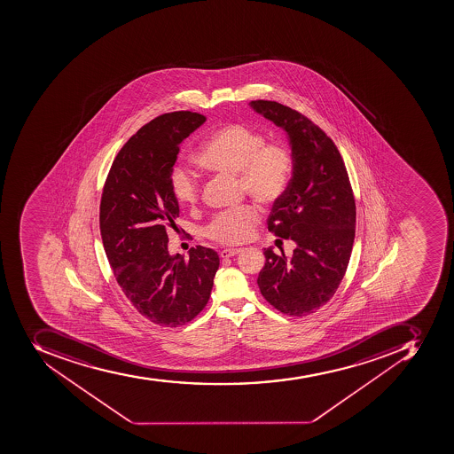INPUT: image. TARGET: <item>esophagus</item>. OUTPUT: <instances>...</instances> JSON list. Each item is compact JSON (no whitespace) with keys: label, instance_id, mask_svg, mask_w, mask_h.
<instances>
[{"label":"esophagus","instance_id":"34e87169","mask_svg":"<svg viewBox=\"0 0 454 454\" xmlns=\"http://www.w3.org/2000/svg\"><path fill=\"white\" fill-rule=\"evenodd\" d=\"M240 248H224V250L220 251V257L222 258H229L232 257V255H237L240 253Z\"/></svg>","mask_w":454,"mask_h":454}]
</instances>
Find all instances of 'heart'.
Masks as SVG:
<instances>
[{
    "instance_id": "1",
    "label": "heart",
    "mask_w": 454,
    "mask_h": 454,
    "mask_svg": "<svg viewBox=\"0 0 454 454\" xmlns=\"http://www.w3.org/2000/svg\"><path fill=\"white\" fill-rule=\"evenodd\" d=\"M197 162L207 170L240 174L241 187L264 206H273L284 192L293 173V153L283 141H266V136L244 124L227 122L214 129L200 145ZM171 190L180 204L194 206L200 197L196 176L185 167H174ZM260 222L257 207H239L222 211L204 229L211 240L240 244L247 240Z\"/></svg>"
}]
</instances>
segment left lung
Returning a JSON list of instances; mask_svg holds the SVG:
<instances>
[{
	"label": "left lung",
	"mask_w": 454,
	"mask_h": 454,
	"mask_svg": "<svg viewBox=\"0 0 454 454\" xmlns=\"http://www.w3.org/2000/svg\"><path fill=\"white\" fill-rule=\"evenodd\" d=\"M250 106L290 138L293 177L267 227L297 244L292 257L264 250L258 287L274 309L302 317L327 304L346 274L356 234L353 188L336 145L309 118L276 101Z\"/></svg>",
	"instance_id": "8db88e82"
}]
</instances>
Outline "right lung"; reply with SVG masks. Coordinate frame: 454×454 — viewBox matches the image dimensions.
Listing matches in <instances>:
<instances>
[{"label":"right lung","mask_w":454,"mask_h":454,"mask_svg":"<svg viewBox=\"0 0 454 454\" xmlns=\"http://www.w3.org/2000/svg\"><path fill=\"white\" fill-rule=\"evenodd\" d=\"M206 117L192 111L159 115L141 127L111 164L100 204L104 250L115 280L137 311L162 327L187 325L203 311L220 258L197 246L190 258L170 255L178 201L170 176L181 141Z\"/></svg>","instance_id":"right-lung-1"}]
</instances>
